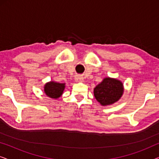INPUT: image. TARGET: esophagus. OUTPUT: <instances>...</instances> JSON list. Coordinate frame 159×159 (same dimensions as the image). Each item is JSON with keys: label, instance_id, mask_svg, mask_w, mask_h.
<instances>
[{"label": "esophagus", "instance_id": "34e87169", "mask_svg": "<svg viewBox=\"0 0 159 159\" xmlns=\"http://www.w3.org/2000/svg\"><path fill=\"white\" fill-rule=\"evenodd\" d=\"M75 80L77 82H83V77H82V76H81V75H77L75 77Z\"/></svg>", "mask_w": 159, "mask_h": 159}]
</instances>
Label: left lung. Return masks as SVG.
Segmentation results:
<instances>
[{"label": "left lung", "mask_w": 159, "mask_h": 159, "mask_svg": "<svg viewBox=\"0 0 159 159\" xmlns=\"http://www.w3.org/2000/svg\"><path fill=\"white\" fill-rule=\"evenodd\" d=\"M123 84L120 81L108 77L94 88V95L101 105H110L119 101L123 94Z\"/></svg>", "instance_id": "1"}]
</instances>
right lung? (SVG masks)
<instances>
[{"label": "right lung", "mask_w": 159, "mask_h": 159, "mask_svg": "<svg viewBox=\"0 0 159 159\" xmlns=\"http://www.w3.org/2000/svg\"><path fill=\"white\" fill-rule=\"evenodd\" d=\"M65 84L55 82H48L44 87V91L48 96L51 98H58L62 95Z\"/></svg>", "instance_id": "obj_1"}]
</instances>
